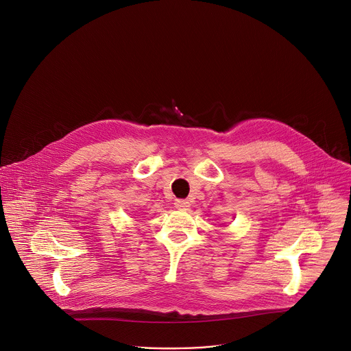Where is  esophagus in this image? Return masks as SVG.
<instances>
[{
	"instance_id": "esophagus-1",
	"label": "esophagus",
	"mask_w": 351,
	"mask_h": 351,
	"mask_svg": "<svg viewBox=\"0 0 351 351\" xmlns=\"http://www.w3.org/2000/svg\"><path fill=\"white\" fill-rule=\"evenodd\" d=\"M175 207H176L178 210L184 211V210H189L190 203L187 202V199H176V202H175Z\"/></svg>"
}]
</instances>
